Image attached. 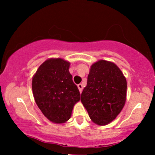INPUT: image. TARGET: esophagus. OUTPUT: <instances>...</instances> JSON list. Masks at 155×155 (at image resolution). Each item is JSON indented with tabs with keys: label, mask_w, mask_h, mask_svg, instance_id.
I'll list each match as a JSON object with an SVG mask.
<instances>
[{
	"label": "esophagus",
	"mask_w": 155,
	"mask_h": 155,
	"mask_svg": "<svg viewBox=\"0 0 155 155\" xmlns=\"http://www.w3.org/2000/svg\"><path fill=\"white\" fill-rule=\"evenodd\" d=\"M77 87H78V89H79L80 93H81V92H82V90H83V85L81 84H79L77 85Z\"/></svg>",
	"instance_id": "34e87169"
}]
</instances>
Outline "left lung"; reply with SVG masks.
I'll return each mask as SVG.
<instances>
[{"label":"left lung","instance_id":"left-lung-1","mask_svg":"<svg viewBox=\"0 0 155 155\" xmlns=\"http://www.w3.org/2000/svg\"><path fill=\"white\" fill-rule=\"evenodd\" d=\"M126 97V78L116 64L104 60L92 64L81 101L94 123L106 125L116 119Z\"/></svg>","mask_w":155,"mask_h":155}]
</instances>
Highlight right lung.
<instances>
[{
	"label": "right lung",
	"instance_id": "obj_1",
	"mask_svg": "<svg viewBox=\"0 0 155 155\" xmlns=\"http://www.w3.org/2000/svg\"><path fill=\"white\" fill-rule=\"evenodd\" d=\"M70 65L62 58H49L39 66L32 79L35 104L55 124L66 122L74 105L80 101L79 91L69 72Z\"/></svg>",
	"mask_w": 155,
	"mask_h": 155
}]
</instances>
